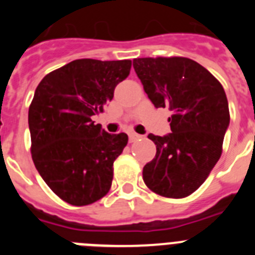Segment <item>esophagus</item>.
<instances>
[{"mask_svg":"<svg viewBox=\"0 0 255 255\" xmlns=\"http://www.w3.org/2000/svg\"><path fill=\"white\" fill-rule=\"evenodd\" d=\"M139 138H141V135L135 134V132H130V134H129V141H130V143H132V141H135V140H138Z\"/></svg>","mask_w":255,"mask_h":255,"instance_id":"esophagus-1","label":"esophagus"}]
</instances>
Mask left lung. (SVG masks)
<instances>
[{"label":"left lung","instance_id":"left-lung-1","mask_svg":"<svg viewBox=\"0 0 255 255\" xmlns=\"http://www.w3.org/2000/svg\"><path fill=\"white\" fill-rule=\"evenodd\" d=\"M132 66L154 107L172 111L170 134L148 135L157 153L144 166V182L162 197H188L206 181L222 153L230 125L226 93L190 58H135Z\"/></svg>","mask_w":255,"mask_h":255}]
</instances>
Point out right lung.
<instances>
[{"label":"right lung","mask_w":255,"mask_h":255,"mask_svg":"<svg viewBox=\"0 0 255 255\" xmlns=\"http://www.w3.org/2000/svg\"><path fill=\"white\" fill-rule=\"evenodd\" d=\"M130 69V60L82 58L47 74L35 89L28 116L31 158L66 203L88 206L111 188L128 135L108 134L92 117L103 112Z\"/></svg>","instance_id":"right-lung-1"}]
</instances>
